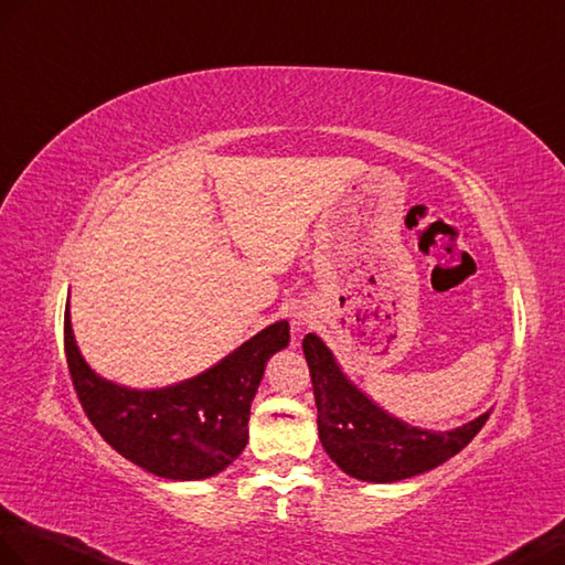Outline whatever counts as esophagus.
<instances>
[{"label": "esophagus", "instance_id": "34e87169", "mask_svg": "<svg viewBox=\"0 0 565 565\" xmlns=\"http://www.w3.org/2000/svg\"><path fill=\"white\" fill-rule=\"evenodd\" d=\"M296 327H298V330H300V327H306L308 324V318H303V315H296V322H294Z\"/></svg>", "mask_w": 565, "mask_h": 565}]
</instances>
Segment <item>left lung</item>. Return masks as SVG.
<instances>
[{"mask_svg":"<svg viewBox=\"0 0 565 565\" xmlns=\"http://www.w3.org/2000/svg\"><path fill=\"white\" fill-rule=\"evenodd\" d=\"M303 353L318 404L320 443L353 479L395 483L424 475L460 452L489 418L487 412L450 430L412 426L353 385L318 334H306Z\"/></svg>","mask_w":565,"mask_h":565,"instance_id":"left-lung-1","label":"left lung"}]
</instances>
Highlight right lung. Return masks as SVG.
Returning <instances> with one entry per match:
<instances>
[{"instance_id": "1", "label": "right lung", "mask_w": 565, "mask_h": 565, "mask_svg": "<svg viewBox=\"0 0 565 565\" xmlns=\"http://www.w3.org/2000/svg\"><path fill=\"white\" fill-rule=\"evenodd\" d=\"M288 339V322L279 320L212 369L166 387L137 390L90 369L74 339L70 303L64 312L67 365L90 424L129 462L173 481L216 477L238 460L265 365Z\"/></svg>"}]
</instances>
